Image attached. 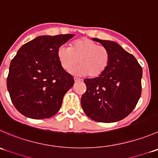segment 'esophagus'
Here are the masks:
<instances>
[{
  "mask_svg": "<svg viewBox=\"0 0 158 158\" xmlns=\"http://www.w3.org/2000/svg\"><path fill=\"white\" fill-rule=\"evenodd\" d=\"M74 80H75V82H80L82 79H79V78H77V77H74Z\"/></svg>",
  "mask_w": 158,
  "mask_h": 158,
  "instance_id": "obj_1",
  "label": "esophagus"
}]
</instances>
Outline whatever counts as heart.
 Returning <instances> with one entry per match:
<instances>
[{
    "mask_svg": "<svg viewBox=\"0 0 158 158\" xmlns=\"http://www.w3.org/2000/svg\"><path fill=\"white\" fill-rule=\"evenodd\" d=\"M61 66L70 71L79 62L76 73L89 77L100 76L110 63V52L106 47L86 38H81L70 43L69 48L61 46L57 50Z\"/></svg>",
    "mask_w": 158,
    "mask_h": 158,
    "instance_id": "b5f03b06",
    "label": "heart"
}]
</instances>
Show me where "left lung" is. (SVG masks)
<instances>
[{
    "label": "left lung",
    "instance_id": "1",
    "mask_svg": "<svg viewBox=\"0 0 158 158\" xmlns=\"http://www.w3.org/2000/svg\"><path fill=\"white\" fill-rule=\"evenodd\" d=\"M93 40L107 48L110 63L100 76L84 79L86 91L81 98V106L95 121H119L133 111L140 99L142 67L133 55L116 42L99 38Z\"/></svg>",
    "mask_w": 158,
    "mask_h": 158
}]
</instances>
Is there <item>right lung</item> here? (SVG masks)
I'll return each instance as SVG.
<instances>
[{
    "label": "right lung",
    "instance_id": "right-lung-1",
    "mask_svg": "<svg viewBox=\"0 0 158 158\" xmlns=\"http://www.w3.org/2000/svg\"><path fill=\"white\" fill-rule=\"evenodd\" d=\"M73 35L37 37L20 48L10 62L7 87L24 116L42 120L58 113L74 79L59 62L57 50Z\"/></svg>",
    "mask_w": 158,
    "mask_h": 158
}]
</instances>
